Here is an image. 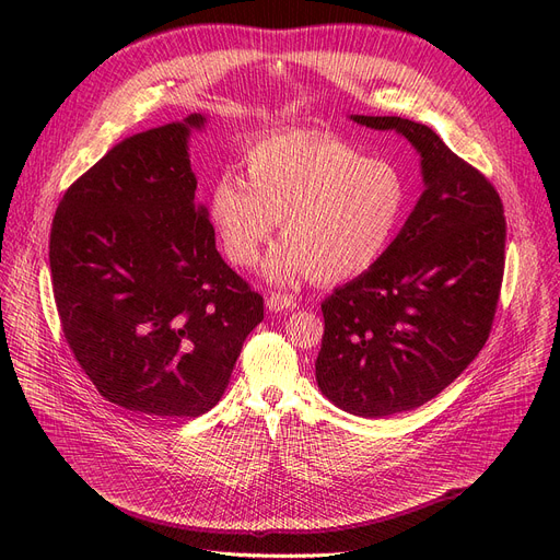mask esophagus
<instances>
[{
	"instance_id": "obj_1",
	"label": "esophagus",
	"mask_w": 560,
	"mask_h": 560,
	"mask_svg": "<svg viewBox=\"0 0 560 560\" xmlns=\"http://www.w3.org/2000/svg\"><path fill=\"white\" fill-rule=\"evenodd\" d=\"M268 306L275 313L290 311V308L298 306V300L292 298V295H288V292H270V295H268Z\"/></svg>"
}]
</instances>
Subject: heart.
Instances as JSON below:
<instances>
[{"instance_id":"1","label":"heart","mask_w":560,"mask_h":560,"mask_svg":"<svg viewBox=\"0 0 560 560\" xmlns=\"http://www.w3.org/2000/svg\"><path fill=\"white\" fill-rule=\"evenodd\" d=\"M243 176L224 172L211 186L209 213L226 256L252 268L281 220L283 243L270 277L308 275L338 283L365 275L395 243L410 209L404 172L365 156L336 133L285 129L254 140Z\"/></svg>"}]
</instances>
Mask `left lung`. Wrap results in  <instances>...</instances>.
I'll return each mask as SVG.
<instances>
[{
	"instance_id": "left-lung-1",
	"label": "left lung",
	"mask_w": 560,
	"mask_h": 560,
	"mask_svg": "<svg viewBox=\"0 0 560 560\" xmlns=\"http://www.w3.org/2000/svg\"><path fill=\"white\" fill-rule=\"evenodd\" d=\"M354 120L413 142L427 190L384 258L322 302L315 376L347 413L388 418L443 393L483 349L504 281L506 218L486 174L429 127L393 115Z\"/></svg>"
}]
</instances>
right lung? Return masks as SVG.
<instances>
[{"label":"right lung","instance_id":"add662e5","mask_svg":"<svg viewBox=\"0 0 560 560\" xmlns=\"http://www.w3.org/2000/svg\"><path fill=\"white\" fill-rule=\"evenodd\" d=\"M203 117L131 136L58 201L54 302L79 368L110 404L152 418L213 408L262 298L215 249L186 140Z\"/></svg>","mask_w":560,"mask_h":560}]
</instances>
